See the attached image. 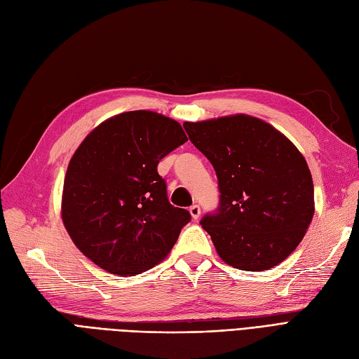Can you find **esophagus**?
Here are the masks:
<instances>
[{
	"label": "esophagus",
	"mask_w": 359,
	"mask_h": 359,
	"mask_svg": "<svg viewBox=\"0 0 359 359\" xmlns=\"http://www.w3.org/2000/svg\"><path fill=\"white\" fill-rule=\"evenodd\" d=\"M189 211H190V215H191L193 219H195V220L199 219V216H201V207L199 205H191Z\"/></svg>",
	"instance_id": "obj_1"
}]
</instances>
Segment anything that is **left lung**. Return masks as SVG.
Wrapping results in <instances>:
<instances>
[{
    "label": "left lung",
    "mask_w": 359,
    "mask_h": 359,
    "mask_svg": "<svg viewBox=\"0 0 359 359\" xmlns=\"http://www.w3.org/2000/svg\"><path fill=\"white\" fill-rule=\"evenodd\" d=\"M184 130L217 175L219 205L201 225L219 257L248 272L283 263L314 216L302 154L272 125L246 114L186 122Z\"/></svg>",
    "instance_id": "8db88e82"
}]
</instances>
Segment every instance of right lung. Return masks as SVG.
<instances>
[{
	"label": "right lung",
	"mask_w": 359,
	"mask_h": 359,
	"mask_svg": "<svg viewBox=\"0 0 359 359\" xmlns=\"http://www.w3.org/2000/svg\"><path fill=\"white\" fill-rule=\"evenodd\" d=\"M187 142L181 125L154 111H127L96 127L67 166L62 217L75 246L119 276L144 272L166 257L190 212L173 207L157 172Z\"/></svg>",
	"instance_id": "1"
}]
</instances>
